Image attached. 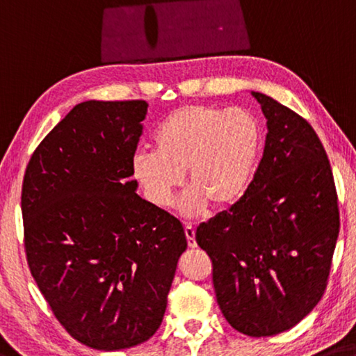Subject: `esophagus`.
<instances>
[{
	"label": "esophagus",
	"instance_id": "esophagus-1",
	"mask_svg": "<svg viewBox=\"0 0 356 356\" xmlns=\"http://www.w3.org/2000/svg\"><path fill=\"white\" fill-rule=\"evenodd\" d=\"M185 236H187V242L190 249H195L196 247V239H195V228L191 227L190 223L185 225Z\"/></svg>",
	"mask_w": 356,
	"mask_h": 356
}]
</instances>
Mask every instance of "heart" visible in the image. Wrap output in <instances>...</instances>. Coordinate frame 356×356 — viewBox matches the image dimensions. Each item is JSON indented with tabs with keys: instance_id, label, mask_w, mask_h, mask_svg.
<instances>
[{
	"instance_id": "1",
	"label": "heart",
	"mask_w": 356,
	"mask_h": 356,
	"mask_svg": "<svg viewBox=\"0 0 356 356\" xmlns=\"http://www.w3.org/2000/svg\"><path fill=\"white\" fill-rule=\"evenodd\" d=\"M261 129L245 111L187 104L169 112L154 133V150H138L131 172L150 204L165 209L182 185L191 187L179 201L188 217L233 206L245 195L255 169Z\"/></svg>"
}]
</instances>
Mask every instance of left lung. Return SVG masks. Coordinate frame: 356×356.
<instances>
[{
	"label": "left lung",
	"instance_id": "1",
	"mask_svg": "<svg viewBox=\"0 0 356 356\" xmlns=\"http://www.w3.org/2000/svg\"><path fill=\"white\" fill-rule=\"evenodd\" d=\"M266 117L263 158L245 195L196 229L212 259L217 302L252 337L274 336L323 296L339 234L330 160L301 115L252 92Z\"/></svg>",
	"mask_w": 356,
	"mask_h": 356
}]
</instances>
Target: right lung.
I'll return each instance as SVG.
<instances>
[{
  "mask_svg": "<svg viewBox=\"0 0 356 356\" xmlns=\"http://www.w3.org/2000/svg\"><path fill=\"white\" fill-rule=\"evenodd\" d=\"M147 106H74L38 145L22 185L31 275L65 330L97 350L155 334L187 250L182 223L140 198L131 180Z\"/></svg>",
  "mask_w": 356,
  "mask_h": 356,
  "instance_id": "obj_1",
  "label": "right lung"
}]
</instances>
